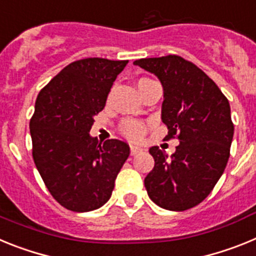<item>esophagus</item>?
I'll return each mask as SVG.
<instances>
[{
  "label": "esophagus",
  "instance_id": "34e87169",
  "mask_svg": "<svg viewBox=\"0 0 256 256\" xmlns=\"http://www.w3.org/2000/svg\"><path fill=\"white\" fill-rule=\"evenodd\" d=\"M144 148L141 146H137V144H130V155H137V154L142 152Z\"/></svg>",
  "mask_w": 256,
  "mask_h": 256
}]
</instances>
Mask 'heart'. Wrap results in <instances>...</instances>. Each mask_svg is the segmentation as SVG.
<instances>
[{"label": "heart", "instance_id": "obj_1", "mask_svg": "<svg viewBox=\"0 0 256 256\" xmlns=\"http://www.w3.org/2000/svg\"><path fill=\"white\" fill-rule=\"evenodd\" d=\"M151 80H152V79L150 78H141L138 80V86L148 83L151 82ZM119 130H120V133L126 137V138L130 140V141H140V140L144 138V136L146 134V126L140 120L126 119V120H123L120 123Z\"/></svg>", "mask_w": 256, "mask_h": 256}]
</instances>
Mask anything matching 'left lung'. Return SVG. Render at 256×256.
Returning a JSON list of instances; mask_svg holds the SVG:
<instances>
[{"label":"left lung","mask_w":256,"mask_h":256,"mask_svg":"<svg viewBox=\"0 0 256 256\" xmlns=\"http://www.w3.org/2000/svg\"><path fill=\"white\" fill-rule=\"evenodd\" d=\"M133 64L162 82L165 138L180 141L170 158L158 146L150 148L155 165L144 178L148 198L162 209H191L208 198L227 165L234 130L230 102L212 79L180 56L140 58Z\"/></svg>","instance_id":"8db88e82"}]
</instances>
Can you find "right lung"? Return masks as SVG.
<instances>
[{"instance_id": "add662e5", "label": "right lung", "mask_w": 256, "mask_h": 256, "mask_svg": "<svg viewBox=\"0 0 256 256\" xmlns=\"http://www.w3.org/2000/svg\"><path fill=\"white\" fill-rule=\"evenodd\" d=\"M128 60H76L38 94L30 128L33 160L52 198L72 212L98 209L112 196L130 156L119 140L104 144L90 136L94 116L105 108L118 74Z\"/></svg>"}]
</instances>
